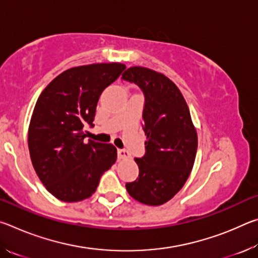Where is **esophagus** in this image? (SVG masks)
<instances>
[{"label": "esophagus", "instance_id": "34e87169", "mask_svg": "<svg viewBox=\"0 0 258 258\" xmlns=\"http://www.w3.org/2000/svg\"><path fill=\"white\" fill-rule=\"evenodd\" d=\"M117 154H118L119 159H128V158H131L130 152L127 150H125V149H118V150H117Z\"/></svg>", "mask_w": 258, "mask_h": 258}]
</instances>
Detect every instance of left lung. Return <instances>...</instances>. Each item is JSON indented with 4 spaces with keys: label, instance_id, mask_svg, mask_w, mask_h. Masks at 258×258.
<instances>
[{
    "label": "left lung",
    "instance_id": "8db88e82",
    "mask_svg": "<svg viewBox=\"0 0 258 258\" xmlns=\"http://www.w3.org/2000/svg\"><path fill=\"white\" fill-rule=\"evenodd\" d=\"M121 80L137 84L145 94L142 127L147 135L145 156L134 159L139 177L126 183V190L140 203L159 206L189 177L197 154V132L181 91L168 77L149 68L131 67Z\"/></svg>",
    "mask_w": 258,
    "mask_h": 258
}]
</instances>
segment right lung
<instances>
[{"instance_id":"obj_1","label":"right lung","mask_w":258,"mask_h":258,"mask_svg":"<svg viewBox=\"0 0 258 258\" xmlns=\"http://www.w3.org/2000/svg\"><path fill=\"white\" fill-rule=\"evenodd\" d=\"M125 68L112 62L67 69L37 99L28 130L30 159L46 190L61 202L91 197L115 164L116 148L86 140L85 127H93L100 95Z\"/></svg>"}]
</instances>
